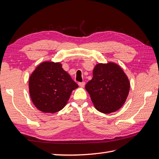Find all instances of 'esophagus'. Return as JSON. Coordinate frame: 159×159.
<instances>
[{
    "mask_svg": "<svg viewBox=\"0 0 159 159\" xmlns=\"http://www.w3.org/2000/svg\"><path fill=\"white\" fill-rule=\"evenodd\" d=\"M79 85L80 87H84V86L85 85V82L79 83Z\"/></svg>",
    "mask_w": 159,
    "mask_h": 159,
    "instance_id": "34e87169",
    "label": "esophagus"
}]
</instances>
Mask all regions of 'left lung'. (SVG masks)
<instances>
[{"label": "left lung", "mask_w": 159, "mask_h": 159, "mask_svg": "<svg viewBox=\"0 0 159 159\" xmlns=\"http://www.w3.org/2000/svg\"><path fill=\"white\" fill-rule=\"evenodd\" d=\"M85 89L96 109L108 114L122 107L129 93L130 83L117 64L99 63L94 67L92 79L86 84Z\"/></svg>", "instance_id": "left-lung-1"}]
</instances>
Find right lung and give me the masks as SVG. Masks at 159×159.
Wrapping results in <instances>:
<instances>
[{"label": "right lung", "mask_w": 159, "mask_h": 159, "mask_svg": "<svg viewBox=\"0 0 159 159\" xmlns=\"http://www.w3.org/2000/svg\"><path fill=\"white\" fill-rule=\"evenodd\" d=\"M29 93L33 104L43 113H55L61 110L71 93L79 85L64 70L61 64L43 62L29 79Z\"/></svg>", "instance_id": "right-lung-1"}]
</instances>
